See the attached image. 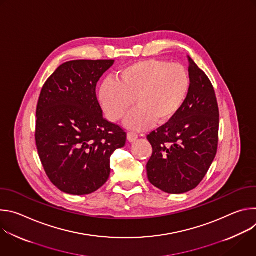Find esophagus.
<instances>
[{
    "mask_svg": "<svg viewBox=\"0 0 256 256\" xmlns=\"http://www.w3.org/2000/svg\"><path fill=\"white\" fill-rule=\"evenodd\" d=\"M126 138H128V140L130 142H136V140H138V136L136 132H128Z\"/></svg>",
    "mask_w": 256,
    "mask_h": 256,
    "instance_id": "esophagus-1",
    "label": "esophagus"
}]
</instances>
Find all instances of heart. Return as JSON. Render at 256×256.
Wrapping results in <instances>:
<instances>
[{
  "instance_id": "b5f03b06",
  "label": "heart",
  "mask_w": 256,
  "mask_h": 256,
  "mask_svg": "<svg viewBox=\"0 0 256 256\" xmlns=\"http://www.w3.org/2000/svg\"><path fill=\"white\" fill-rule=\"evenodd\" d=\"M190 88L186 68L179 64L158 60H142L122 68L118 81L106 79L99 88L98 100L108 120H122L136 104L124 126L132 130L150 128L157 120L166 124L184 106Z\"/></svg>"
}]
</instances>
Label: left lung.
<instances>
[{
    "label": "left lung",
    "mask_w": 256,
    "mask_h": 256,
    "mask_svg": "<svg viewBox=\"0 0 256 256\" xmlns=\"http://www.w3.org/2000/svg\"><path fill=\"white\" fill-rule=\"evenodd\" d=\"M190 88L176 116L148 134L153 154L148 179L164 192L180 194L196 188L218 149V107L214 87L190 58Z\"/></svg>",
    "instance_id": "8db88e82"
}]
</instances>
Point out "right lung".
I'll use <instances>...</instances> for the list:
<instances>
[{
    "mask_svg": "<svg viewBox=\"0 0 256 256\" xmlns=\"http://www.w3.org/2000/svg\"><path fill=\"white\" fill-rule=\"evenodd\" d=\"M114 60H70L46 80L36 108L35 140L50 180L62 192L84 196L110 174V156L124 147L126 134L103 118L96 96Z\"/></svg>",
    "mask_w": 256,
    "mask_h": 256,
    "instance_id": "add662e5",
    "label": "right lung"
}]
</instances>
